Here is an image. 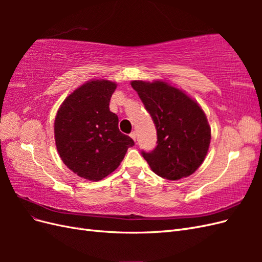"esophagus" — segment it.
Instances as JSON below:
<instances>
[{"label": "esophagus", "mask_w": 262, "mask_h": 262, "mask_svg": "<svg viewBox=\"0 0 262 262\" xmlns=\"http://www.w3.org/2000/svg\"><path fill=\"white\" fill-rule=\"evenodd\" d=\"M130 137L134 140V141H136V139H137V134H136V131H133V132H131L130 133Z\"/></svg>", "instance_id": "esophagus-1"}]
</instances>
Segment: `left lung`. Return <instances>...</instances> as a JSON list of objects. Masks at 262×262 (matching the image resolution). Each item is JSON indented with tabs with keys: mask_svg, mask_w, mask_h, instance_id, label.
<instances>
[{
	"mask_svg": "<svg viewBox=\"0 0 262 262\" xmlns=\"http://www.w3.org/2000/svg\"><path fill=\"white\" fill-rule=\"evenodd\" d=\"M145 109L152 117L157 145L142 150V156L156 175L178 180L193 173L207 156L211 129L201 107L184 92L168 83L133 81Z\"/></svg>",
	"mask_w": 262,
	"mask_h": 262,
	"instance_id": "obj_1",
	"label": "left lung"
}]
</instances>
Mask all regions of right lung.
<instances>
[{"label":"right lung","mask_w":262,"mask_h":262,"mask_svg":"<svg viewBox=\"0 0 262 262\" xmlns=\"http://www.w3.org/2000/svg\"><path fill=\"white\" fill-rule=\"evenodd\" d=\"M117 84L90 81L62 102L54 120L58 153L69 169L87 180L112 173L134 141L119 131L118 116L109 102Z\"/></svg>","instance_id":"add662e5"}]
</instances>
